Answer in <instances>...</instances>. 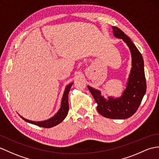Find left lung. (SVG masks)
Segmentation results:
<instances>
[{"label": "left lung", "mask_w": 159, "mask_h": 159, "mask_svg": "<svg viewBox=\"0 0 159 159\" xmlns=\"http://www.w3.org/2000/svg\"><path fill=\"white\" fill-rule=\"evenodd\" d=\"M113 34L127 44L131 53V70L127 87L120 98L105 99L99 90L87 86L98 104V112L104 117L113 119H125L137 111L146 91V82L143 60L139 50L131 40L119 28L112 26Z\"/></svg>", "instance_id": "8db88e82"}]
</instances>
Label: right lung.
Masks as SVG:
<instances>
[{"label": "right lung", "instance_id": "1", "mask_svg": "<svg viewBox=\"0 0 159 159\" xmlns=\"http://www.w3.org/2000/svg\"><path fill=\"white\" fill-rule=\"evenodd\" d=\"M72 84H73V83H70L68 85L66 86L64 95H63V97L61 99V107L60 110H58V112L55 114L53 117L50 118L49 119L37 122V121H32V120L25 119L24 117H22L20 115V117L22 119L28 122L29 123H31L33 125H37L39 127H45V128H51L55 126V125L60 124L61 122H62L64 120V119L66 118V116H67L68 112V110H69L68 93Z\"/></svg>", "mask_w": 159, "mask_h": 159}]
</instances>
